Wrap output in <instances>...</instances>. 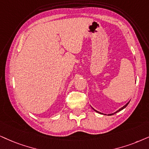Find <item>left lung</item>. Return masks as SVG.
Segmentation results:
<instances>
[{
  "label": "left lung",
  "instance_id": "obj_1",
  "mask_svg": "<svg viewBox=\"0 0 149 149\" xmlns=\"http://www.w3.org/2000/svg\"><path fill=\"white\" fill-rule=\"evenodd\" d=\"M129 102H128V103H127V104H125V106H124L123 107H122V108H121V109H119V110H118V111H116V112H115V113H112V114H109V116H111V115H113V114H115V113H118V111H121V110H122V109H125V107H127V105H128V104H129ZM93 109V110H94V111H96V112H97V113H99L98 111H96V110H95V109Z\"/></svg>",
  "mask_w": 149,
  "mask_h": 149
}]
</instances>
